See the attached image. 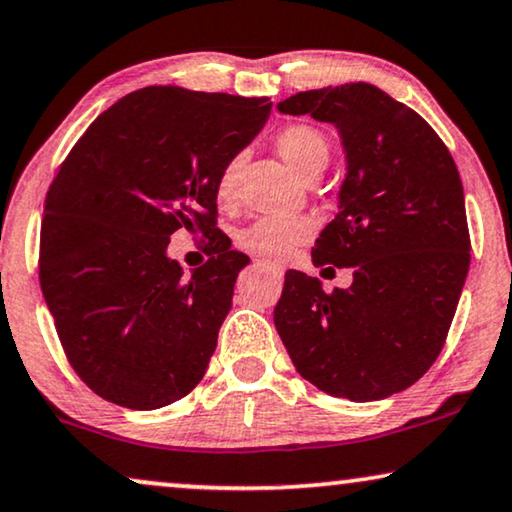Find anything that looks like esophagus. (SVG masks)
Wrapping results in <instances>:
<instances>
[{"mask_svg": "<svg viewBox=\"0 0 512 512\" xmlns=\"http://www.w3.org/2000/svg\"><path fill=\"white\" fill-rule=\"evenodd\" d=\"M258 268H263V270H268L270 275H275V277H282L284 275V270L279 268V265H275V263H270V261H258L256 263Z\"/></svg>", "mask_w": 512, "mask_h": 512, "instance_id": "1", "label": "esophagus"}]
</instances>
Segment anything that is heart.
I'll return each instance as SVG.
<instances>
[{"mask_svg":"<svg viewBox=\"0 0 512 512\" xmlns=\"http://www.w3.org/2000/svg\"><path fill=\"white\" fill-rule=\"evenodd\" d=\"M275 149L286 165L298 174L300 179L319 177L326 170L331 158V144L326 135L312 125L296 123L286 125L277 132ZM244 165L242 153L230 156L221 165L214 181V195L221 207H230L237 198V179ZM314 233V223L305 216L298 219H258L240 233V247L249 254L261 256L265 261L282 263L305 244Z\"/></svg>","mask_w":512,"mask_h":512,"instance_id":"heart-1","label":"heart"}]
</instances>
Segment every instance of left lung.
I'll list each match as a JSON object with an SVG mask.
<instances>
[{"label": "left lung", "mask_w": 512, "mask_h": 512, "mask_svg": "<svg viewBox=\"0 0 512 512\" xmlns=\"http://www.w3.org/2000/svg\"><path fill=\"white\" fill-rule=\"evenodd\" d=\"M277 109L340 132V212L317 237L312 263L354 270L352 286L333 293L286 272L277 333L317 389L380 401L433 366L457 312L471 265L457 165L417 111L370 83L305 90Z\"/></svg>", "instance_id": "1"}]
</instances>
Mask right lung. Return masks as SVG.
<instances>
[{"instance_id": "1", "label": "right lung", "mask_w": 512, "mask_h": 512, "mask_svg": "<svg viewBox=\"0 0 512 512\" xmlns=\"http://www.w3.org/2000/svg\"><path fill=\"white\" fill-rule=\"evenodd\" d=\"M268 97L149 86L95 118L46 193L39 282L76 375L104 401L156 410L205 375L249 256L216 228L214 181L268 121ZM186 227L210 261L166 256Z\"/></svg>"}]
</instances>
